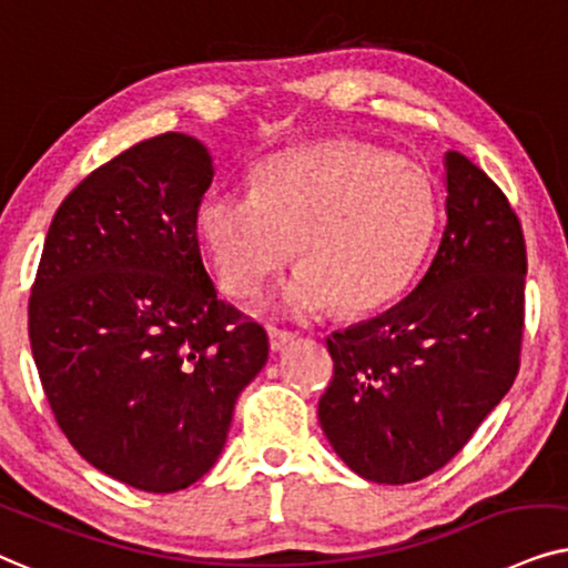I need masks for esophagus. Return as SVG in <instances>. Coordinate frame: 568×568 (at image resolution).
Masks as SVG:
<instances>
[{
  "label": "esophagus",
  "mask_w": 568,
  "mask_h": 568,
  "mask_svg": "<svg viewBox=\"0 0 568 568\" xmlns=\"http://www.w3.org/2000/svg\"><path fill=\"white\" fill-rule=\"evenodd\" d=\"M267 337H270V351L272 353L285 351V347H288L293 339H296V335H293V332H285V329H277V327H270L267 329Z\"/></svg>",
  "instance_id": "obj_1"
}]
</instances>
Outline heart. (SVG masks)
Returning <instances> with one entry per match:
<instances>
[{
	"instance_id": "b5f03b06",
	"label": "heart",
	"mask_w": 568,
	"mask_h": 568,
	"mask_svg": "<svg viewBox=\"0 0 568 568\" xmlns=\"http://www.w3.org/2000/svg\"><path fill=\"white\" fill-rule=\"evenodd\" d=\"M438 223L426 171L343 140L272 155L254 192H213L196 207L217 283L236 298L260 291L293 244L298 270L277 306L301 316L389 304L426 260Z\"/></svg>"
}]
</instances>
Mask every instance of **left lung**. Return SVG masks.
Here are the masks:
<instances>
[{"instance_id": "8db88e82", "label": "left lung", "mask_w": 568, "mask_h": 568, "mask_svg": "<svg viewBox=\"0 0 568 568\" xmlns=\"http://www.w3.org/2000/svg\"><path fill=\"white\" fill-rule=\"evenodd\" d=\"M447 229L426 275L374 320L332 332L320 423L355 475L403 486L444 467L511 389L525 324L517 215L465 155L444 153Z\"/></svg>"}]
</instances>
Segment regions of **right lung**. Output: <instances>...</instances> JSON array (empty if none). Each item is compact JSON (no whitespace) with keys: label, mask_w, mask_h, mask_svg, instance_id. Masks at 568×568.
<instances>
[{"label":"right lung","mask_w":568,"mask_h":568,"mask_svg":"<svg viewBox=\"0 0 568 568\" xmlns=\"http://www.w3.org/2000/svg\"><path fill=\"white\" fill-rule=\"evenodd\" d=\"M213 155L181 132L82 179L43 241L30 351L59 428L95 470L173 494L217 463L267 335L217 291L196 241Z\"/></svg>","instance_id":"1"}]
</instances>
